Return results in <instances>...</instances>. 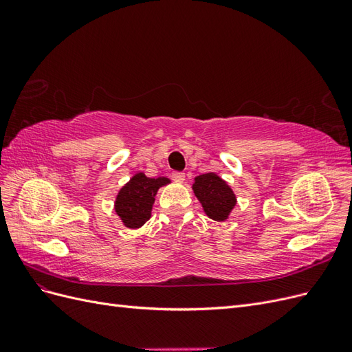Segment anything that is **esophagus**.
<instances>
[{
  "mask_svg": "<svg viewBox=\"0 0 352 352\" xmlns=\"http://www.w3.org/2000/svg\"><path fill=\"white\" fill-rule=\"evenodd\" d=\"M172 177H173L175 182H177V184H182L184 180H185V173H182V172H175V173L172 175Z\"/></svg>",
  "mask_w": 352,
  "mask_h": 352,
  "instance_id": "esophagus-1",
  "label": "esophagus"
}]
</instances>
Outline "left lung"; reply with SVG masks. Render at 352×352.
Returning a JSON list of instances; mask_svg holds the SVG:
<instances>
[{
	"label": "left lung",
	"mask_w": 352,
	"mask_h": 352,
	"mask_svg": "<svg viewBox=\"0 0 352 352\" xmlns=\"http://www.w3.org/2000/svg\"><path fill=\"white\" fill-rule=\"evenodd\" d=\"M192 190L202 210L214 221H226L238 202L226 180L212 172L194 177Z\"/></svg>",
	"instance_id": "obj_1"
}]
</instances>
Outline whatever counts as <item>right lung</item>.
Here are the masks:
<instances>
[{
  "instance_id": "right-lung-1",
  "label": "right lung",
  "mask_w": 352,
  "mask_h": 352,
  "mask_svg": "<svg viewBox=\"0 0 352 352\" xmlns=\"http://www.w3.org/2000/svg\"><path fill=\"white\" fill-rule=\"evenodd\" d=\"M170 184L168 177H148L135 173L114 199V211L127 229H140L150 220L158 189Z\"/></svg>"
}]
</instances>
